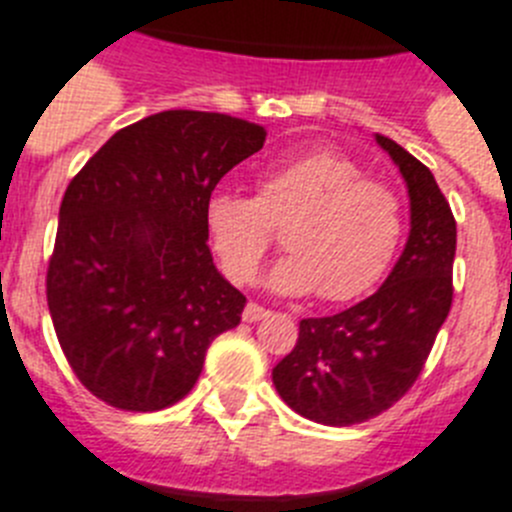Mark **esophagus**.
Wrapping results in <instances>:
<instances>
[{"instance_id":"esophagus-1","label":"esophagus","mask_w":512,"mask_h":512,"mask_svg":"<svg viewBox=\"0 0 512 512\" xmlns=\"http://www.w3.org/2000/svg\"><path fill=\"white\" fill-rule=\"evenodd\" d=\"M267 313H270V311H267V308L257 306V303H247V306H245V313H242V319H245L247 324H252V321L265 319Z\"/></svg>"}]
</instances>
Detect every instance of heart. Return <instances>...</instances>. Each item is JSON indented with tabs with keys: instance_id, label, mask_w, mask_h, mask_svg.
<instances>
[{
	"instance_id": "1",
	"label": "heart",
	"mask_w": 512,
	"mask_h": 512,
	"mask_svg": "<svg viewBox=\"0 0 512 512\" xmlns=\"http://www.w3.org/2000/svg\"><path fill=\"white\" fill-rule=\"evenodd\" d=\"M204 224L224 273L245 283L283 227L288 255L267 273L283 296L319 290L324 301L362 296L388 270L403 209L393 188L367 181L344 155L319 150L265 170L257 199L239 191H214L204 204Z\"/></svg>"
}]
</instances>
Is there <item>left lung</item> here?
I'll use <instances>...</instances> for the list:
<instances>
[{
  "label": "left lung",
  "instance_id": "left-lung-1",
  "mask_svg": "<svg viewBox=\"0 0 512 512\" xmlns=\"http://www.w3.org/2000/svg\"><path fill=\"white\" fill-rule=\"evenodd\" d=\"M411 199V232L385 283L370 298L324 319H303L298 342L273 367L280 398L303 418L352 426L398 403L434 347L451 308L457 222L434 173L390 137Z\"/></svg>",
  "mask_w": 512,
  "mask_h": 512
}]
</instances>
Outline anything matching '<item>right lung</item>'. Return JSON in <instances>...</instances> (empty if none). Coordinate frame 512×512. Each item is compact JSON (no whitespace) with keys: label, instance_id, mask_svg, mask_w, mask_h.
Instances as JSON below:
<instances>
[{"label":"right lung","instance_id":"obj_1","mask_svg":"<svg viewBox=\"0 0 512 512\" xmlns=\"http://www.w3.org/2000/svg\"><path fill=\"white\" fill-rule=\"evenodd\" d=\"M265 127L170 109L114 132L68 183L48 308L68 365L99 400L163 411L199 380L247 298L216 270L204 204Z\"/></svg>","mask_w":512,"mask_h":512}]
</instances>
